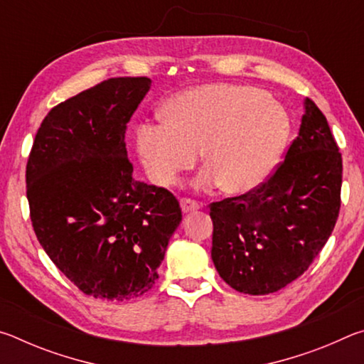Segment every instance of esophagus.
Listing matches in <instances>:
<instances>
[{"instance_id":"34e87169","label":"esophagus","mask_w":364,"mask_h":364,"mask_svg":"<svg viewBox=\"0 0 364 364\" xmlns=\"http://www.w3.org/2000/svg\"><path fill=\"white\" fill-rule=\"evenodd\" d=\"M180 205H181L183 213H191V212H196L200 208V205L197 204L196 200H191V199H181Z\"/></svg>"}]
</instances>
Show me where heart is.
Returning a JSON list of instances; mask_svg holds the SVG:
<instances>
[{
	"label": "heart",
	"instance_id": "b5f03b06",
	"mask_svg": "<svg viewBox=\"0 0 364 364\" xmlns=\"http://www.w3.org/2000/svg\"><path fill=\"white\" fill-rule=\"evenodd\" d=\"M164 122L136 128V151L151 183L170 188L194 167L205 168L194 186L220 184L228 194L257 189L278 167L291 134L286 110L262 90L244 85H204L165 104Z\"/></svg>",
	"mask_w": 364,
	"mask_h": 364
}]
</instances>
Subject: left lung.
Listing matches in <instances>:
<instances>
[{"mask_svg": "<svg viewBox=\"0 0 364 364\" xmlns=\"http://www.w3.org/2000/svg\"><path fill=\"white\" fill-rule=\"evenodd\" d=\"M299 136L260 188L210 205L212 260L228 286L267 295L305 273L341 210L342 156L328 120L304 101Z\"/></svg>", "mask_w": 364, "mask_h": 364, "instance_id": "8db88e82", "label": "left lung"}]
</instances>
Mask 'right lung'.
I'll list each match as a JSON object with an SVG mask.
<instances>
[{
  "instance_id": "1",
  "label": "right lung",
  "mask_w": 364,
  "mask_h": 364,
  "mask_svg": "<svg viewBox=\"0 0 364 364\" xmlns=\"http://www.w3.org/2000/svg\"><path fill=\"white\" fill-rule=\"evenodd\" d=\"M151 78L120 77L49 110L27 162L36 237L86 295L130 300L149 291L181 223L176 197L133 178L125 132Z\"/></svg>"
}]
</instances>
